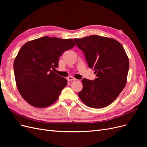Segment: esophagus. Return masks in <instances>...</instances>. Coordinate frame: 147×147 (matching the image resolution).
<instances>
[{"instance_id":"obj_1","label":"esophagus","mask_w":147,"mask_h":147,"mask_svg":"<svg viewBox=\"0 0 147 147\" xmlns=\"http://www.w3.org/2000/svg\"><path fill=\"white\" fill-rule=\"evenodd\" d=\"M67 80L69 82H72V81L76 80V79H75L74 77H67Z\"/></svg>"}]
</instances>
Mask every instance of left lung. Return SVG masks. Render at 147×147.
I'll use <instances>...</instances> for the list:
<instances>
[{"label":"left lung","instance_id":"obj_1","mask_svg":"<svg viewBox=\"0 0 147 147\" xmlns=\"http://www.w3.org/2000/svg\"><path fill=\"white\" fill-rule=\"evenodd\" d=\"M74 41L97 77L94 80H82L79 97L89 107L108 106L126 86L129 62L125 50L116 40L99 35L75 38Z\"/></svg>","mask_w":147,"mask_h":147}]
</instances>
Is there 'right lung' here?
<instances>
[{
  "instance_id": "obj_1",
  "label": "right lung",
  "mask_w": 147,
  "mask_h": 147,
  "mask_svg": "<svg viewBox=\"0 0 147 147\" xmlns=\"http://www.w3.org/2000/svg\"><path fill=\"white\" fill-rule=\"evenodd\" d=\"M75 45L70 38L43 37L21 47L13 68L18 90L28 103L44 108L58 99L67 81L54 70L61 55Z\"/></svg>"
}]
</instances>
